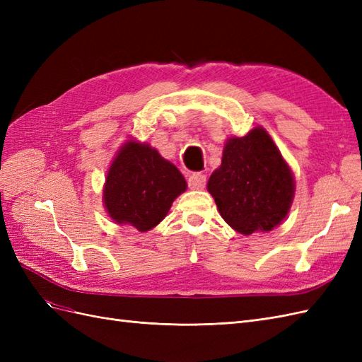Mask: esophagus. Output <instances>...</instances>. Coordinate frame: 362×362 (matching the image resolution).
I'll return each mask as SVG.
<instances>
[{
	"mask_svg": "<svg viewBox=\"0 0 362 362\" xmlns=\"http://www.w3.org/2000/svg\"><path fill=\"white\" fill-rule=\"evenodd\" d=\"M206 177L201 172H194L189 177V187L193 190H201L205 187Z\"/></svg>",
	"mask_w": 362,
	"mask_h": 362,
	"instance_id": "1",
	"label": "esophagus"
}]
</instances>
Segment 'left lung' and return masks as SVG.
Wrapping results in <instances>:
<instances>
[{
	"instance_id": "1",
	"label": "left lung",
	"mask_w": 362,
	"mask_h": 362,
	"mask_svg": "<svg viewBox=\"0 0 362 362\" xmlns=\"http://www.w3.org/2000/svg\"><path fill=\"white\" fill-rule=\"evenodd\" d=\"M206 187L225 222L250 235L270 231L286 218L294 180L267 131L257 127L245 137L228 139L221 168Z\"/></svg>"
}]
</instances>
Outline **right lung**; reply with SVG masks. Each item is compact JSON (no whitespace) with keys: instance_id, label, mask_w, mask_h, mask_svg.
Listing matches in <instances>:
<instances>
[{"instance_id":"right-lung-1","label":"right lung","mask_w":362,"mask_h":362,"mask_svg":"<svg viewBox=\"0 0 362 362\" xmlns=\"http://www.w3.org/2000/svg\"><path fill=\"white\" fill-rule=\"evenodd\" d=\"M185 189L187 182L170 161L149 145L129 140L107 173L104 204L115 222L144 233L168 216Z\"/></svg>"}]
</instances>
